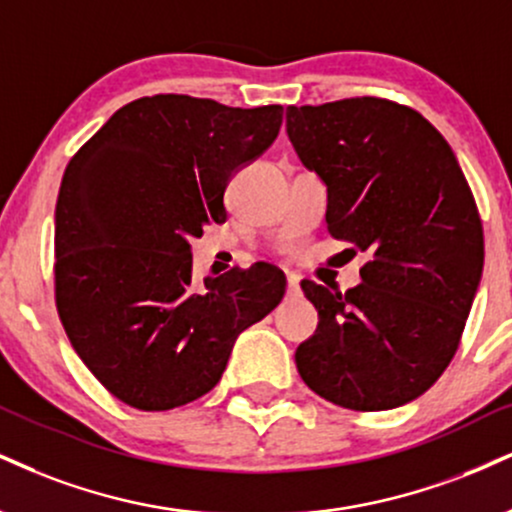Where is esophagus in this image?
I'll list each match as a JSON object with an SVG mask.
<instances>
[{
  "instance_id": "esophagus-1",
  "label": "esophagus",
  "mask_w": 512,
  "mask_h": 512,
  "mask_svg": "<svg viewBox=\"0 0 512 512\" xmlns=\"http://www.w3.org/2000/svg\"><path fill=\"white\" fill-rule=\"evenodd\" d=\"M288 293H300V276L288 274Z\"/></svg>"
}]
</instances>
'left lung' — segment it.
<instances>
[{"label":"left lung","instance_id":"8db88e82","mask_svg":"<svg viewBox=\"0 0 512 512\" xmlns=\"http://www.w3.org/2000/svg\"><path fill=\"white\" fill-rule=\"evenodd\" d=\"M286 133L326 186V224L369 262L348 293L303 281L319 324L300 377L348 410L420 398L453 360L484 267L472 190L443 135L379 97L288 107Z\"/></svg>","mask_w":512,"mask_h":512}]
</instances>
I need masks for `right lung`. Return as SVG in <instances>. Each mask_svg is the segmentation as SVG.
<instances>
[{
  "instance_id": "right-lung-1",
  "label": "right lung",
  "mask_w": 512,
  "mask_h": 512,
  "mask_svg": "<svg viewBox=\"0 0 512 512\" xmlns=\"http://www.w3.org/2000/svg\"><path fill=\"white\" fill-rule=\"evenodd\" d=\"M281 121L279 104L140 97L66 166L54 212L59 319L85 367L131 408L205 396L240 331L281 303L286 276L272 264L193 286L190 252V238L226 221V186Z\"/></svg>"
}]
</instances>
